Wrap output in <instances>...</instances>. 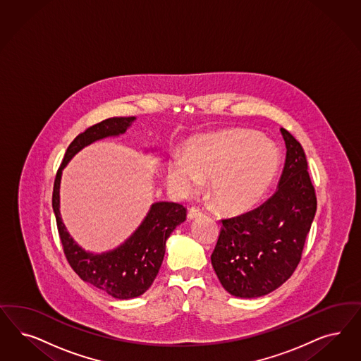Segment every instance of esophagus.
I'll list each match as a JSON object with an SVG mask.
<instances>
[{
	"instance_id": "1",
	"label": "esophagus",
	"mask_w": 361,
	"mask_h": 361,
	"mask_svg": "<svg viewBox=\"0 0 361 361\" xmlns=\"http://www.w3.org/2000/svg\"><path fill=\"white\" fill-rule=\"evenodd\" d=\"M202 216H203V212L198 207H191V209H188V212H187V218L190 221L197 219V218H202Z\"/></svg>"
}]
</instances>
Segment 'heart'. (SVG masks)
Segmentation results:
<instances>
[{
    "label": "heart",
    "instance_id": "1",
    "mask_svg": "<svg viewBox=\"0 0 361 361\" xmlns=\"http://www.w3.org/2000/svg\"><path fill=\"white\" fill-rule=\"evenodd\" d=\"M276 145L255 131L227 130L188 140L185 157L167 161V182L176 195L187 197L209 179V195L226 212L255 206L279 170Z\"/></svg>",
    "mask_w": 361,
    "mask_h": 361
}]
</instances>
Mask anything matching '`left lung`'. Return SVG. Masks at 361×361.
Instances as JSON below:
<instances>
[{"label":"left lung","mask_w":361,"mask_h":361,"mask_svg":"<svg viewBox=\"0 0 361 361\" xmlns=\"http://www.w3.org/2000/svg\"><path fill=\"white\" fill-rule=\"evenodd\" d=\"M280 133L287 154L276 192L260 207L221 221L211 255L223 288L236 298L267 295L291 278L316 214L305 152L286 128Z\"/></svg>","instance_id":"left-lung-1"}]
</instances>
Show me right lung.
<instances>
[{"label":"right lung","instance_id":"right-lung-1","mask_svg":"<svg viewBox=\"0 0 361 361\" xmlns=\"http://www.w3.org/2000/svg\"><path fill=\"white\" fill-rule=\"evenodd\" d=\"M135 119V116L109 118L80 134L66 150L53 190V211L70 266L83 281L121 300L138 298L152 287L162 266L166 240L176 226L186 221V209L173 202H155L138 228L123 243L105 252H92L73 239L62 221L59 188L62 171L75 154L97 140L126 134ZM145 152H157V147L146 149Z\"/></svg>","mask_w":361,"mask_h":361}]
</instances>
